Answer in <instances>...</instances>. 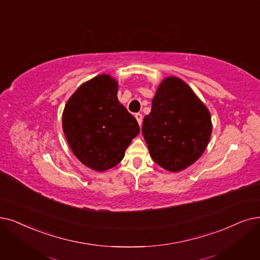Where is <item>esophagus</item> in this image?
I'll return each instance as SVG.
<instances>
[{
	"label": "esophagus",
	"mask_w": 260,
	"mask_h": 260,
	"mask_svg": "<svg viewBox=\"0 0 260 260\" xmlns=\"http://www.w3.org/2000/svg\"><path fill=\"white\" fill-rule=\"evenodd\" d=\"M136 118H137L140 126H142V121H143V115H142V114L141 113H137L136 114Z\"/></svg>",
	"instance_id": "obj_1"
}]
</instances>
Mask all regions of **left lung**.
I'll list each match as a JSON object with an SVG mask.
<instances>
[{"label":"left lung","mask_w":260,"mask_h":260,"mask_svg":"<svg viewBox=\"0 0 260 260\" xmlns=\"http://www.w3.org/2000/svg\"><path fill=\"white\" fill-rule=\"evenodd\" d=\"M211 131L210 113L190 86L176 77L164 79L142 127L153 161L174 173L186 169L205 151Z\"/></svg>","instance_id":"1"}]
</instances>
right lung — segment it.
<instances>
[{"label": "right lung", "instance_id": "1", "mask_svg": "<svg viewBox=\"0 0 260 260\" xmlns=\"http://www.w3.org/2000/svg\"><path fill=\"white\" fill-rule=\"evenodd\" d=\"M117 81L100 75L82 84L67 101L63 130L76 157L103 172L117 165L140 133L137 119L117 99Z\"/></svg>", "mask_w": 260, "mask_h": 260}]
</instances>
